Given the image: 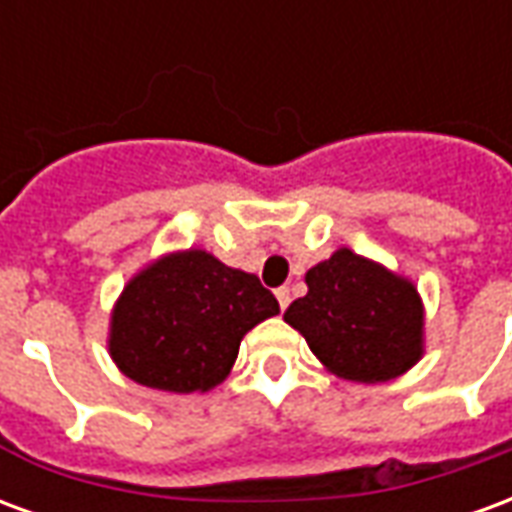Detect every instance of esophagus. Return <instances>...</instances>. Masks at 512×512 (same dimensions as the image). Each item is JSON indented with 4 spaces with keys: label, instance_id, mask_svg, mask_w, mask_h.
<instances>
[{
    "label": "esophagus",
    "instance_id": "34e87169",
    "mask_svg": "<svg viewBox=\"0 0 512 512\" xmlns=\"http://www.w3.org/2000/svg\"><path fill=\"white\" fill-rule=\"evenodd\" d=\"M277 301H279V307L285 310V307H288V304H290V290L288 288H279L277 290Z\"/></svg>",
    "mask_w": 512,
    "mask_h": 512
}]
</instances>
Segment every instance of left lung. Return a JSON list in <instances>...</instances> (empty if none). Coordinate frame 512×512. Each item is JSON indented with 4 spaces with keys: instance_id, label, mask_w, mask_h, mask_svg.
I'll return each instance as SVG.
<instances>
[{
    "instance_id": "left-lung-1",
    "label": "left lung",
    "mask_w": 512,
    "mask_h": 512,
    "mask_svg": "<svg viewBox=\"0 0 512 512\" xmlns=\"http://www.w3.org/2000/svg\"><path fill=\"white\" fill-rule=\"evenodd\" d=\"M304 279L310 290L285 321L334 376L378 384L417 365L425 310L408 279L351 249H337Z\"/></svg>"
}]
</instances>
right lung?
<instances>
[{
  "mask_svg": "<svg viewBox=\"0 0 512 512\" xmlns=\"http://www.w3.org/2000/svg\"><path fill=\"white\" fill-rule=\"evenodd\" d=\"M255 274L202 249L172 252L128 282L112 312L109 354L131 381L164 392L222 384L249 329L277 315Z\"/></svg>",
  "mask_w": 512,
  "mask_h": 512,
  "instance_id": "add662e5",
  "label": "right lung"
}]
</instances>
